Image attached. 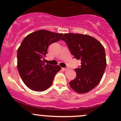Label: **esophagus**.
Masks as SVG:
<instances>
[{
	"label": "esophagus",
	"instance_id": "1",
	"mask_svg": "<svg viewBox=\"0 0 121 121\" xmlns=\"http://www.w3.org/2000/svg\"><path fill=\"white\" fill-rule=\"evenodd\" d=\"M62 69H63V70H64V71H67V70H68V69H69V68H62Z\"/></svg>",
	"mask_w": 121,
	"mask_h": 121
}]
</instances>
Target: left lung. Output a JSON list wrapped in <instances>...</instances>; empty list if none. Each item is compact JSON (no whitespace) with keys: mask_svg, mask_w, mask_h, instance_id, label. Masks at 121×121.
Here are the masks:
<instances>
[{"mask_svg":"<svg viewBox=\"0 0 121 121\" xmlns=\"http://www.w3.org/2000/svg\"><path fill=\"white\" fill-rule=\"evenodd\" d=\"M73 58L81 60L75 68L77 77L69 82L73 90L85 93L95 88L102 78L106 67L105 49L101 43L89 35L65 34L62 38Z\"/></svg>","mask_w":121,"mask_h":121,"instance_id":"obj_1","label":"left lung"}]
</instances>
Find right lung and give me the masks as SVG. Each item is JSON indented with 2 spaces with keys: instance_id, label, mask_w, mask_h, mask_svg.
Instances as JSON below:
<instances>
[{
  "instance_id": "1",
  "label": "right lung",
  "mask_w": 121,
  "mask_h": 121,
  "mask_svg": "<svg viewBox=\"0 0 121 121\" xmlns=\"http://www.w3.org/2000/svg\"><path fill=\"white\" fill-rule=\"evenodd\" d=\"M63 34L39 30L29 34L17 51V68L24 83L32 91H42L51 86L61 68L44 63L51 44L59 41Z\"/></svg>"
}]
</instances>
